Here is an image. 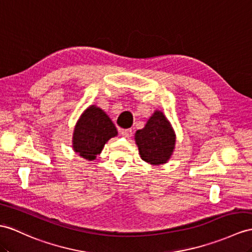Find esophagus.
<instances>
[{
  "label": "esophagus",
  "instance_id": "34e87169",
  "mask_svg": "<svg viewBox=\"0 0 252 252\" xmlns=\"http://www.w3.org/2000/svg\"><path fill=\"white\" fill-rule=\"evenodd\" d=\"M121 133H122L123 137H125V138L128 139V138H130L132 136L133 131H132V129H130V128H128V129H122Z\"/></svg>",
  "mask_w": 252,
  "mask_h": 252
}]
</instances>
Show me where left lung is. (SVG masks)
Returning <instances> with one entry per match:
<instances>
[{
	"label": "left lung",
	"mask_w": 252,
	"mask_h": 252,
	"mask_svg": "<svg viewBox=\"0 0 252 252\" xmlns=\"http://www.w3.org/2000/svg\"><path fill=\"white\" fill-rule=\"evenodd\" d=\"M136 143L141 158L151 164L165 163L172 155L175 134L162 112L156 111L143 129L137 130Z\"/></svg>",
	"instance_id": "1"
}]
</instances>
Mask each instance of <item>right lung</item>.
<instances>
[{"instance_id": "1", "label": "right lung", "mask_w": 252, "mask_h": 252, "mask_svg": "<svg viewBox=\"0 0 252 252\" xmlns=\"http://www.w3.org/2000/svg\"><path fill=\"white\" fill-rule=\"evenodd\" d=\"M116 134L118 130L109 116L100 108L91 106L75 127L72 147L81 157L94 160L107 141Z\"/></svg>"}]
</instances>
